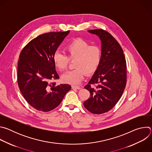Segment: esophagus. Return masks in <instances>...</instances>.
<instances>
[{
  "instance_id": "1",
  "label": "esophagus",
  "mask_w": 152,
  "mask_h": 152,
  "mask_svg": "<svg viewBox=\"0 0 152 152\" xmlns=\"http://www.w3.org/2000/svg\"><path fill=\"white\" fill-rule=\"evenodd\" d=\"M72 88L73 89V90H79V89H80L81 88L79 86H75V85H72Z\"/></svg>"
}]
</instances>
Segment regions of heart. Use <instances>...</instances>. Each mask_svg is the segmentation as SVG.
<instances>
[{
  "mask_svg": "<svg viewBox=\"0 0 152 152\" xmlns=\"http://www.w3.org/2000/svg\"><path fill=\"white\" fill-rule=\"evenodd\" d=\"M67 55L56 51L53 55L55 67L60 72L66 70L70 60H75V69L67 72L62 76V80L67 83L76 85L83 79L85 74L90 75L97 70L102 56L101 48L82 38H76L66 46Z\"/></svg>",
  "mask_w": 152,
  "mask_h": 152,
  "instance_id": "1",
  "label": "heart"
}]
</instances>
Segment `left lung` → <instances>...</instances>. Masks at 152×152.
Segmentation results:
<instances>
[{
	"mask_svg": "<svg viewBox=\"0 0 152 152\" xmlns=\"http://www.w3.org/2000/svg\"><path fill=\"white\" fill-rule=\"evenodd\" d=\"M88 32L100 38L102 56L97 70L85 86L90 97L83 105L90 113L101 114L111 110L123 93L126 85V61L121 46L111 34L102 29Z\"/></svg>",
	"mask_w": 152,
	"mask_h": 152,
	"instance_id": "left-lung-1",
	"label": "left lung"
}]
</instances>
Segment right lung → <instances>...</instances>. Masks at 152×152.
<instances>
[{"mask_svg":"<svg viewBox=\"0 0 152 152\" xmlns=\"http://www.w3.org/2000/svg\"><path fill=\"white\" fill-rule=\"evenodd\" d=\"M70 31L43 34L32 39L20 52L17 82L26 102L35 110L49 112L56 107L71 90L69 84L57 85L59 79L53 53Z\"/></svg>","mask_w":152,"mask_h":152,"instance_id":"1","label":"right lung"}]
</instances>
